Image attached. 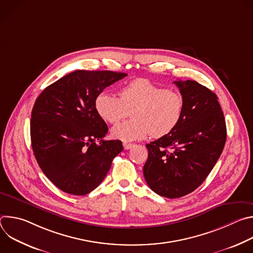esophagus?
I'll use <instances>...</instances> for the list:
<instances>
[{
	"label": "esophagus",
	"mask_w": 253,
	"mask_h": 253,
	"mask_svg": "<svg viewBox=\"0 0 253 253\" xmlns=\"http://www.w3.org/2000/svg\"><path fill=\"white\" fill-rule=\"evenodd\" d=\"M135 145L134 144H132V143H127V142H124L123 143V147H124V149H126V150H128V149H131L132 147H134Z\"/></svg>",
	"instance_id": "34e87169"
}]
</instances>
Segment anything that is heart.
Instances as JSON below:
<instances>
[{
  "instance_id": "obj_1",
  "label": "heart",
  "mask_w": 253,
  "mask_h": 253,
  "mask_svg": "<svg viewBox=\"0 0 253 253\" xmlns=\"http://www.w3.org/2000/svg\"><path fill=\"white\" fill-rule=\"evenodd\" d=\"M119 96L102 92L95 100L99 116L111 124L120 122L133 110V120L113 127L111 133L115 139L130 142L150 133L160 138L170 134L182 118V96L147 79L130 82L120 90Z\"/></svg>"
}]
</instances>
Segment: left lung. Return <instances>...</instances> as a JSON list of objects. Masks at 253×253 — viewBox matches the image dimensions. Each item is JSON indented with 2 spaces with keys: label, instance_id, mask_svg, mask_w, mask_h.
Wrapping results in <instances>:
<instances>
[{
  "label": "left lung",
  "instance_id": "1",
  "mask_svg": "<svg viewBox=\"0 0 253 253\" xmlns=\"http://www.w3.org/2000/svg\"><path fill=\"white\" fill-rule=\"evenodd\" d=\"M184 101L182 118L168 135L147 144L143 174L158 195L179 198L199 187L220 157L226 124L218 98L196 81H174Z\"/></svg>",
  "mask_w": 253,
  "mask_h": 253
}]
</instances>
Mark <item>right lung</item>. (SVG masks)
Instances as JSON below:
<instances>
[{"label":"right lung","instance_id":"obj_1","mask_svg":"<svg viewBox=\"0 0 253 253\" xmlns=\"http://www.w3.org/2000/svg\"><path fill=\"white\" fill-rule=\"evenodd\" d=\"M113 71L77 70L48 86L31 115L34 155L44 174L62 191L86 195L103 181L123 150L120 140H104L107 124L95 100L126 77Z\"/></svg>","mask_w":253,"mask_h":253}]
</instances>
